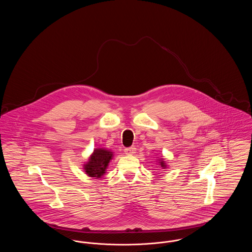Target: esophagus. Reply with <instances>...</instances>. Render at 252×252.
<instances>
[{"label": "esophagus", "instance_id": "esophagus-1", "mask_svg": "<svg viewBox=\"0 0 252 252\" xmlns=\"http://www.w3.org/2000/svg\"><path fill=\"white\" fill-rule=\"evenodd\" d=\"M125 152L126 155L128 156H131L135 152H136V147L135 146H130V147H127L125 149Z\"/></svg>", "mask_w": 252, "mask_h": 252}]
</instances>
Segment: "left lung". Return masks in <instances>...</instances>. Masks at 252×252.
Masks as SVG:
<instances>
[{"mask_svg": "<svg viewBox=\"0 0 252 252\" xmlns=\"http://www.w3.org/2000/svg\"><path fill=\"white\" fill-rule=\"evenodd\" d=\"M158 166L159 167H161L162 169H166L167 168V164H166V162H165V160H164V158L162 157H160V158L158 157Z\"/></svg>", "mask_w": 252, "mask_h": 252, "instance_id": "1", "label": "left lung"}]
</instances>
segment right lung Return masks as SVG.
Instances as JSON below:
<instances>
[{
	"mask_svg": "<svg viewBox=\"0 0 252 252\" xmlns=\"http://www.w3.org/2000/svg\"><path fill=\"white\" fill-rule=\"evenodd\" d=\"M113 152L107 148H94V152L84 162L83 169L86 175L93 179H101L107 172L108 164L113 158Z\"/></svg>",
	"mask_w": 252,
	"mask_h": 252,
	"instance_id": "obj_1",
	"label": "right lung"
}]
</instances>
